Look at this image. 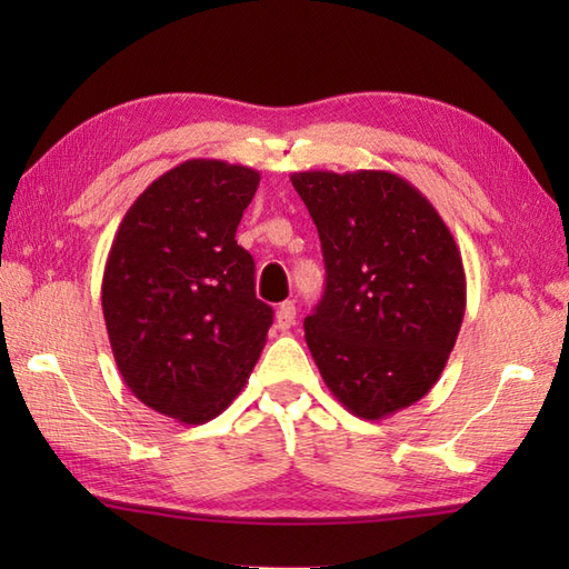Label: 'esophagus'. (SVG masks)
Here are the masks:
<instances>
[{
    "instance_id": "obj_1",
    "label": "esophagus",
    "mask_w": 569,
    "mask_h": 569,
    "mask_svg": "<svg viewBox=\"0 0 569 569\" xmlns=\"http://www.w3.org/2000/svg\"><path fill=\"white\" fill-rule=\"evenodd\" d=\"M296 325V306L291 303V300H286V303L278 306L276 310V328L278 330H291Z\"/></svg>"
}]
</instances>
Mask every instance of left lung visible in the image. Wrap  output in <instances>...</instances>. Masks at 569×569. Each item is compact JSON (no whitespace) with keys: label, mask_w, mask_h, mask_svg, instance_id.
<instances>
[{"label":"left lung","mask_w":569,"mask_h":569,"mask_svg":"<svg viewBox=\"0 0 569 569\" xmlns=\"http://www.w3.org/2000/svg\"><path fill=\"white\" fill-rule=\"evenodd\" d=\"M291 183L328 271L306 318L322 381L365 420L413 406L440 379L462 328L467 281L452 232L391 171H300Z\"/></svg>","instance_id":"1"}]
</instances>
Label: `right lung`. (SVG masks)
<instances>
[{
  "label": "right lung",
  "instance_id": "add662e5",
  "mask_svg": "<svg viewBox=\"0 0 569 569\" xmlns=\"http://www.w3.org/2000/svg\"><path fill=\"white\" fill-rule=\"evenodd\" d=\"M247 166L190 159L127 210L102 276L117 369L156 413L200 426L244 389L273 322L237 224L259 188Z\"/></svg>",
  "mask_w": 569,
  "mask_h": 569
}]
</instances>
